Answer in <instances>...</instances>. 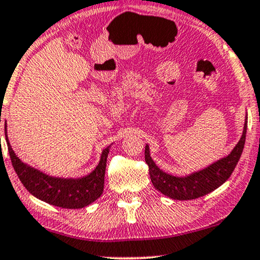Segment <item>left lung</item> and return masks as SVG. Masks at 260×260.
Segmentation results:
<instances>
[{"label":"left lung","instance_id":"8db88e82","mask_svg":"<svg viewBox=\"0 0 260 260\" xmlns=\"http://www.w3.org/2000/svg\"><path fill=\"white\" fill-rule=\"evenodd\" d=\"M246 129L247 114L245 116L244 129L240 140L238 141V144L235 145L231 153L206 166L205 169L193 171L185 176L170 175L162 171L160 168H158L151 157L150 146L146 144V146H145V160L148 165L152 184L158 191L164 193L165 196L179 201L195 200L214 191L220 185H222L231 177L232 172L234 171L235 166L241 157V153H243L245 139H246Z\"/></svg>","mask_w":260,"mask_h":260}]
</instances>
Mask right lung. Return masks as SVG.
Listing matches in <instances>:
<instances>
[{"instance_id": "right-lung-1", "label": "right lung", "mask_w": 260, "mask_h": 260, "mask_svg": "<svg viewBox=\"0 0 260 260\" xmlns=\"http://www.w3.org/2000/svg\"><path fill=\"white\" fill-rule=\"evenodd\" d=\"M6 141L14 170L23 186L48 205L68 209H79L91 205L103 192L107 157L112 145L105 148L96 168L83 177H54L23 162L9 144L6 128Z\"/></svg>"}]
</instances>
